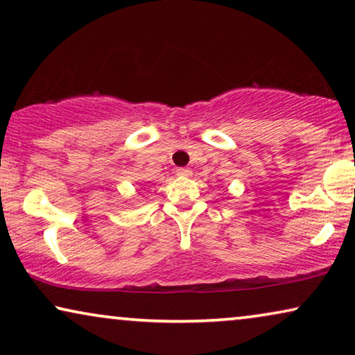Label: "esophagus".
<instances>
[{
	"mask_svg": "<svg viewBox=\"0 0 355 355\" xmlns=\"http://www.w3.org/2000/svg\"><path fill=\"white\" fill-rule=\"evenodd\" d=\"M176 174H178V176H191L192 171L189 168H178Z\"/></svg>",
	"mask_w": 355,
	"mask_h": 355,
	"instance_id": "obj_1",
	"label": "esophagus"
}]
</instances>
